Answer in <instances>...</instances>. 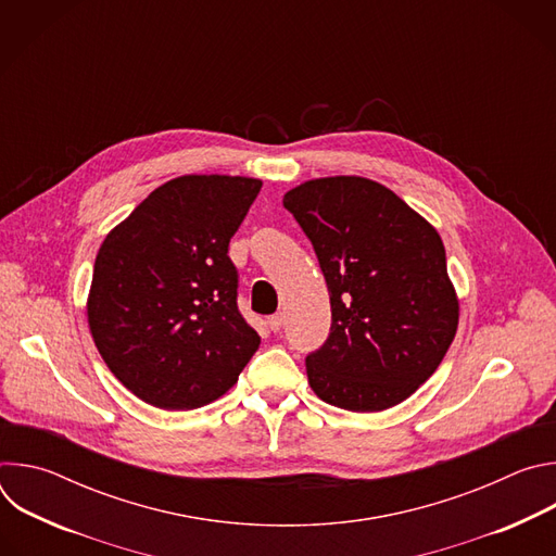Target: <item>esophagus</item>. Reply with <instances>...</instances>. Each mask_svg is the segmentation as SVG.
<instances>
[{"instance_id": "34e87169", "label": "esophagus", "mask_w": 556, "mask_h": 556, "mask_svg": "<svg viewBox=\"0 0 556 556\" xmlns=\"http://www.w3.org/2000/svg\"><path fill=\"white\" fill-rule=\"evenodd\" d=\"M281 326H283V314L279 312V314H273V316H268V328L273 330V332H279L281 330Z\"/></svg>"}]
</instances>
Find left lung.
Wrapping results in <instances>:
<instances>
[{"mask_svg": "<svg viewBox=\"0 0 556 556\" xmlns=\"http://www.w3.org/2000/svg\"><path fill=\"white\" fill-rule=\"evenodd\" d=\"M324 270L332 328L305 358L328 405L374 414L401 405L440 367L459 301L438 230L361 176L307 180L283 195Z\"/></svg>", "mask_w": 556, "mask_h": 556, "instance_id": "obj_1", "label": "left lung"}]
</instances>
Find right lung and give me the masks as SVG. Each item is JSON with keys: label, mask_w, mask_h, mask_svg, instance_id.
<instances>
[{"label": "right lung", "mask_w": 556, "mask_h": 556, "mask_svg": "<svg viewBox=\"0 0 556 556\" xmlns=\"http://www.w3.org/2000/svg\"><path fill=\"white\" fill-rule=\"evenodd\" d=\"M262 180L180 176L151 191L103 240L88 324L110 371L147 405L204 407L260 348L237 309L228 242Z\"/></svg>", "instance_id": "obj_1"}]
</instances>
